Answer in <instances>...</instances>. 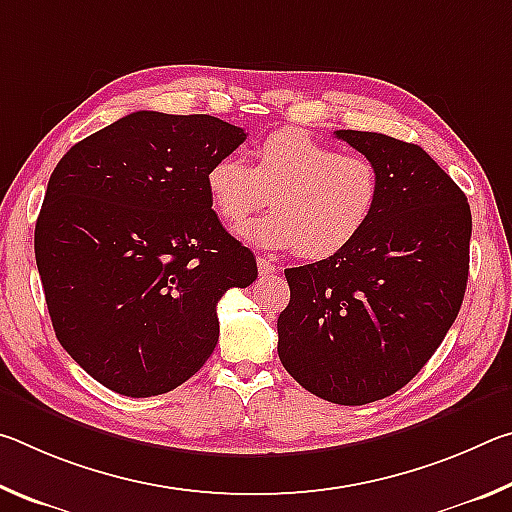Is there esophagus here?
Masks as SVG:
<instances>
[{"instance_id": "esophagus-1", "label": "esophagus", "mask_w": 512, "mask_h": 512, "mask_svg": "<svg viewBox=\"0 0 512 512\" xmlns=\"http://www.w3.org/2000/svg\"><path fill=\"white\" fill-rule=\"evenodd\" d=\"M257 271H259V275H273L275 271H277V266H275V262L271 257H257Z\"/></svg>"}]
</instances>
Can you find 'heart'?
I'll return each mask as SVG.
<instances>
[{
	"label": "heart",
	"mask_w": 512,
	"mask_h": 512,
	"mask_svg": "<svg viewBox=\"0 0 512 512\" xmlns=\"http://www.w3.org/2000/svg\"><path fill=\"white\" fill-rule=\"evenodd\" d=\"M205 187L230 228H239L271 194L273 212L244 225L239 237L262 248H298L307 259L348 250L368 230L381 201L375 162L291 128L257 144L253 167L237 153L216 158Z\"/></svg>",
	"instance_id": "obj_1"
}]
</instances>
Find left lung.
Returning <instances> with one entry per match:
<instances>
[{
    "mask_svg": "<svg viewBox=\"0 0 512 512\" xmlns=\"http://www.w3.org/2000/svg\"><path fill=\"white\" fill-rule=\"evenodd\" d=\"M336 137L377 164L381 201L348 250L284 271L291 300L277 318V354L309 393L361 406L400 391L443 343L467 287L472 212L418 144Z\"/></svg>",
    "mask_w": 512,
    "mask_h": 512,
    "instance_id": "1",
    "label": "left lung"
}]
</instances>
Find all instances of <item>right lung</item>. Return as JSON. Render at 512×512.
Wrapping results in <instances>:
<instances>
[{"label":"right lung","mask_w":512,"mask_h":512,"mask_svg":"<svg viewBox=\"0 0 512 512\" xmlns=\"http://www.w3.org/2000/svg\"><path fill=\"white\" fill-rule=\"evenodd\" d=\"M246 140L210 115L140 110L74 144L51 173L36 264L79 366L128 397L169 393L219 341L216 302L257 280L212 210L205 173Z\"/></svg>","instance_id":"add662e5"}]
</instances>
